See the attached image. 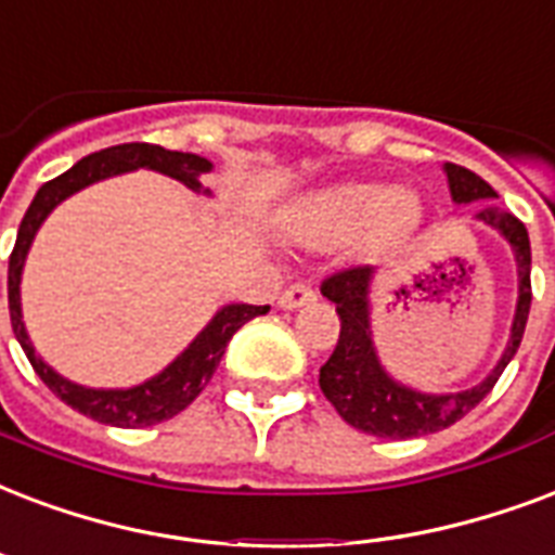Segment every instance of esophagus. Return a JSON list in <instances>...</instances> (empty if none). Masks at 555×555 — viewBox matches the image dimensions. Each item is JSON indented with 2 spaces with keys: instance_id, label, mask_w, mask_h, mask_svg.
<instances>
[{
  "instance_id": "1",
  "label": "esophagus",
  "mask_w": 555,
  "mask_h": 555,
  "mask_svg": "<svg viewBox=\"0 0 555 555\" xmlns=\"http://www.w3.org/2000/svg\"><path fill=\"white\" fill-rule=\"evenodd\" d=\"M311 302H317V294L306 285H291L279 296V308H285V311H296V308L311 306Z\"/></svg>"
}]
</instances>
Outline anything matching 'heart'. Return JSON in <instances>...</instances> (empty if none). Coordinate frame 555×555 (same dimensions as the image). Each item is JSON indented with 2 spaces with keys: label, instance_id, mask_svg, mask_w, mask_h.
Segmentation results:
<instances>
[{
  "label": "heart",
  "instance_id": "obj_1",
  "mask_svg": "<svg viewBox=\"0 0 555 555\" xmlns=\"http://www.w3.org/2000/svg\"><path fill=\"white\" fill-rule=\"evenodd\" d=\"M416 201L378 183H344L311 194L294 211L296 238L308 247H344L358 238L387 244L416 223Z\"/></svg>",
  "mask_w": 555,
  "mask_h": 555
}]
</instances>
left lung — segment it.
<instances>
[{"label": "left lung", "mask_w": 555, "mask_h": 555, "mask_svg": "<svg viewBox=\"0 0 555 555\" xmlns=\"http://www.w3.org/2000/svg\"><path fill=\"white\" fill-rule=\"evenodd\" d=\"M448 189L454 203H486L477 211V221L492 227L509 241L518 261V306H515L513 334L503 349L501 361L477 387L463 392H418L408 384H399L390 372L384 370L372 344L370 325V285L375 270L370 264L349 268L334 273L323 282V296L337 306L340 314V337L334 346L332 358L320 370V390L334 404V410L349 422L352 428L372 434L380 439H413L428 437L472 413L480 401L492 392V387L513 361L521 346L527 317H530L532 285H530V235L515 215L494 206L492 185L483 177L468 171L463 165L446 163Z\"/></svg>", "instance_id": "obj_1"}]
</instances>
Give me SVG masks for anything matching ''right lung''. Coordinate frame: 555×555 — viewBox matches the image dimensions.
I'll return each mask as SVG.
<instances>
[{
	"label": "right lung",
	"mask_w": 555,
	"mask_h": 555,
	"mask_svg": "<svg viewBox=\"0 0 555 555\" xmlns=\"http://www.w3.org/2000/svg\"><path fill=\"white\" fill-rule=\"evenodd\" d=\"M137 168H151V171H159V175L171 177V180H180L192 192L209 194V189L201 185V177L211 171V163L206 156L183 154V151H165V147L147 145V142H127V145L104 147L99 154L83 156L80 163L72 165L66 175L54 177L46 185H40V192L34 194L31 206H28L23 223H20L14 253H11V261H8V308H11V325H14L16 340L23 346V352L28 354L34 372L72 410L95 418L101 425H113V428H147V425H159L165 418L177 416L180 410L189 408L201 396L203 387L209 384L215 370H218L223 349L232 340V334L238 332L244 323H249L253 317L268 314L270 311V306H244V302L223 306L218 314L211 317L209 325L189 344V349L183 354H177V361L168 363L159 375L147 378L145 384L127 387V390L80 387L75 380L57 375L49 363L42 361L40 354L34 352L23 323L20 282H23L25 256L31 249V241L37 235V230H40V223L69 194L99 183V180H107V177L137 171Z\"/></svg>",
	"instance_id": "obj_1"
}]
</instances>
